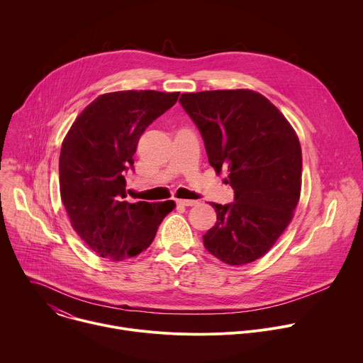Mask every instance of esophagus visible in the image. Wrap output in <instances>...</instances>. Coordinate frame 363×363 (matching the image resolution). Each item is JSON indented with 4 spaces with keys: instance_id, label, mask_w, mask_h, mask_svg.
Here are the masks:
<instances>
[{
    "instance_id": "34e87169",
    "label": "esophagus",
    "mask_w": 363,
    "mask_h": 363,
    "mask_svg": "<svg viewBox=\"0 0 363 363\" xmlns=\"http://www.w3.org/2000/svg\"><path fill=\"white\" fill-rule=\"evenodd\" d=\"M177 202L181 206H194V205L198 203V201H194V199H178Z\"/></svg>"
}]
</instances>
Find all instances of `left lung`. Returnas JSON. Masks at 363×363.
<instances>
[{
	"label": "left lung",
	"instance_id": "8db88e82",
	"mask_svg": "<svg viewBox=\"0 0 363 363\" xmlns=\"http://www.w3.org/2000/svg\"><path fill=\"white\" fill-rule=\"evenodd\" d=\"M179 102L198 127L208 161L228 169L235 201L211 203L215 225L203 247L228 265L264 257L289 225L301 195L302 151L281 111L251 89L182 94Z\"/></svg>",
	"mask_w": 363,
	"mask_h": 363
}]
</instances>
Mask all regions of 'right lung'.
Wrapping results in <instances>:
<instances>
[{"label":"right lung","mask_w":363,"mask_h":363,"mask_svg":"<svg viewBox=\"0 0 363 363\" xmlns=\"http://www.w3.org/2000/svg\"><path fill=\"white\" fill-rule=\"evenodd\" d=\"M179 92L118 91L98 96L75 119L60 154V191L84 242L111 261L145 251L174 201L130 203L125 175L144 131Z\"/></svg>","instance_id":"1"}]
</instances>
